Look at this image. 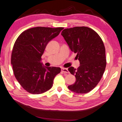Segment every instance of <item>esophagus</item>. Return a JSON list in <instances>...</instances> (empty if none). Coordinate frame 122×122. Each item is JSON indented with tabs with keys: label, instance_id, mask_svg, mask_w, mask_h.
Wrapping results in <instances>:
<instances>
[{
	"label": "esophagus",
	"instance_id": "obj_1",
	"mask_svg": "<svg viewBox=\"0 0 122 122\" xmlns=\"http://www.w3.org/2000/svg\"><path fill=\"white\" fill-rule=\"evenodd\" d=\"M61 71L64 73H69L67 69H66V68H61Z\"/></svg>",
	"mask_w": 122,
	"mask_h": 122
}]
</instances>
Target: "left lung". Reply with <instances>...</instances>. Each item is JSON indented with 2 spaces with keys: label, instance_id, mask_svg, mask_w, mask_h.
<instances>
[{
  "label": "left lung",
  "instance_id": "left-lung-1",
  "mask_svg": "<svg viewBox=\"0 0 122 122\" xmlns=\"http://www.w3.org/2000/svg\"><path fill=\"white\" fill-rule=\"evenodd\" d=\"M61 34L71 51L77 54L76 57L80 62L77 69L73 66L68 68L76 81L68 87L78 94L89 92L101 81L106 69L104 43L97 33L86 26L65 29Z\"/></svg>",
  "mask_w": 122,
  "mask_h": 122
}]
</instances>
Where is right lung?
Segmentation results:
<instances>
[{
    "label": "right lung",
    "instance_id": "add662e5",
    "mask_svg": "<svg viewBox=\"0 0 122 122\" xmlns=\"http://www.w3.org/2000/svg\"><path fill=\"white\" fill-rule=\"evenodd\" d=\"M63 29L41 26L30 28L16 39L11 53V64L15 77L28 92L41 94L52 87L54 78L61 69L43 66L41 56L49 41Z\"/></svg>",
    "mask_w": 122,
    "mask_h": 122
}]
</instances>
